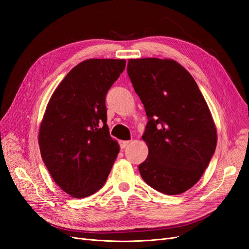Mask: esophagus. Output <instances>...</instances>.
I'll list each match as a JSON object with an SVG mask.
<instances>
[{
  "mask_svg": "<svg viewBox=\"0 0 249 249\" xmlns=\"http://www.w3.org/2000/svg\"><path fill=\"white\" fill-rule=\"evenodd\" d=\"M129 143H130V141H124V140H122V141H119V145H120V147L122 148H124V147H126L127 145H129Z\"/></svg>",
  "mask_w": 249,
  "mask_h": 249,
  "instance_id": "esophagus-1",
  "label": "esophagus"
}]
</instances>
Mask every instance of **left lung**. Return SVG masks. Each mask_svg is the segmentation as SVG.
Segmentation results:
<instances>
[{
    "label": "left lung",
    "instance_id": "obj_1",
    "mask_svg": "<svg viewBox=\"0 0 249 249\" xmlns=\"http://www.w3.org/2000/svg\"><path fill=\"white\" fill-rule=\"evenodd\" d=\"M126 71L148 118L142 136L148 146L139 165L142 178L164 194L189 190L217 144L215 124L196 82L171 59H130Z\"/></svg>",
    "mask_w": 249,
    "mask_h": 249
}]
</instances>
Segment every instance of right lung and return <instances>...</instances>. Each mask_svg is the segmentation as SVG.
I'll return each mask as SVG.
<instances>
[{
  "instance_id": "1",
  "label": "right lung",
  "mask_w": 249,
  "mask_h": 249,
  "mask_svg": "<svg viewBox=\"0 0 249 249\" xmlns=\"http://www.w3.org/2000/svg\"><path fill=\"white\" fill-rule=\"evenodd\" d=\"M124 59H88L66 74L51 96L39 129L41 158L61 189L76 198L104 186L119 153L105 101Z\"/></svg>"
}]
</instances>
